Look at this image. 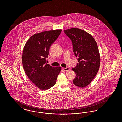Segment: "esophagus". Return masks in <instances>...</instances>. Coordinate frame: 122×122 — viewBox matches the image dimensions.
I'll return each mask as SVG.
<instances>
[{
    "label": "esophagus",
    "instance_id": "1",
    "mask_svg": "<svg viewBox=\"0 0 122 122\" xmlns=\"http://www.w3.org/2000/svg\"><path fill=\"white\" fill-rule=\"evenodd\" d=\"M63 70L64 71H67L70 70V68L69 67H66V68H63Z\"/></svg>",
    "mask_w": 122,
    "mask_h": 122
}]
</instances>
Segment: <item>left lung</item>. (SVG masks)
I'll return each mask as SVG.
<instances>
[{
	"label": "left lung",
	"instance_id": "1",
	"mask_svg": "<svg viewBox=\"0 0 122 122\" xmlns=\"http://www.w3.org/2000/svg\"><path fill=\"white\" fill-rule=\"evenodd\" d=\"M64 32L71 40L73 52L78 57L77 66L72 69L76 74L75 85L84 88L92 82L99 69L100 56L96 41L85 31L72 28Z\"/></svg>",
	"mask_w": 122,
	"mask_h": 122
}]
</instances>
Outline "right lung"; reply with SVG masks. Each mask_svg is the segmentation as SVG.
<instances>
[{
  "mask_svg": "<svg viewBox=\"0 0 122 122\" xmlns=\"http://www.w3.org/2000/svg\"><path fill=\"white\" fill-rule=\"evenodd\" d=\"M62 30L44 31L34 34L25 45L22 54L23 68L34 85L41 90L50 89L56 84L61 67L46 63L50 46Z\"/></svg>",
  "mask_w": 122,
  "mask_h": 122,
  "instance_id": "1",
  "label": "right lung"
}]
</instances>
